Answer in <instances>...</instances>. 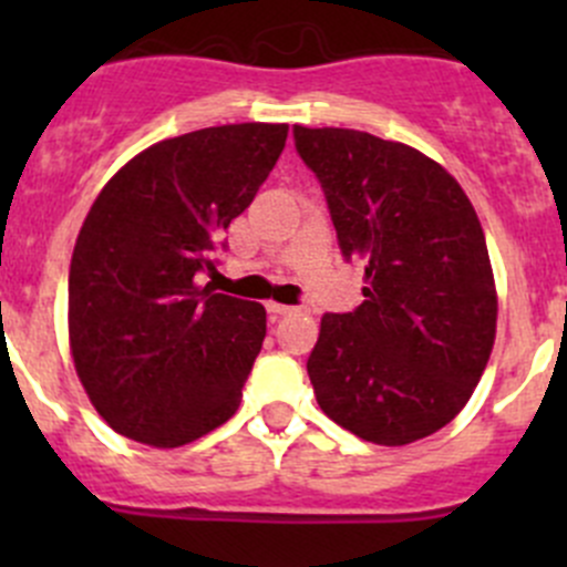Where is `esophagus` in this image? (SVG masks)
Listing matches in <instances>:
<instances>
[{"mask_svg": "<svg viewBox=\"0 0 567 567\" xmlns=\"http://www.w3.org/2000/svg\"><path fill=\"white\" fill-rule=\"evenodd\" d=\"M266 310H268V316H271V318H285V316H290V312H296V307L277 305V301H268Z\"/></svg>", "mask_w": 567, "mask_h": 567, "instance_id": "obj_1", "label": "esophagus"}]
</instances>
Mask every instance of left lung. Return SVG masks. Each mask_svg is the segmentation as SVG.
Returning a JSON list of instances; mask_svg holds the SVG:
<instances>
[{
	"mask_svg": "<svg viewBox=\"0 0 567 567\" xmlns=\"http://www.w3.org/2000/svg\"><path fill=\"white\" fill-rule=\"evenodd\" d=\"M364 301L320 318L312 390L329 420L400 447L453 422L496 337V285L483 225L439 162L353 128L293 125Z\"/></svg>",
	"mask_w": 567,
	"mask_h": 567,
	"instance_id": "8db88e82",
	"label": "left lung"
}]
</instances>
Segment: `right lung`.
<instances>
[{
  "label": "right lung",
  "instance_id": "obj_1",
  "mask_svg": "<svg viewBox=\"0 0 567 567\" xmlns=\"http://www.w3.org/2000/svg\"><path fill=\"white\" fill-rule=\"evenodd\" d=\"M285 123H233L136 153L95 197L68 274L76 375L106 425L181 447L225 425L266 337V310L199 285L255 199Z\"/></svg>",
  "mask_w": 567,
  "mask_h": 567
}]
</instances>
